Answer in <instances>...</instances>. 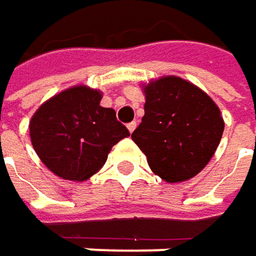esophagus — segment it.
I'll return each mask as SVG.
<instances>
[{
	"instance_id": "1",
	"label": "esophagus",
	"mask_w": 256,
	"mask_h": 256,
	"mask_svg": "<svg viewBox=\"0 0 256 256\" xmlns=\"http://www.w3.org/2000/svg\"><path fill=\"white\" fill-rule=\"evenodd\" d=\"M136 126H137V122H130V124L126 125V128H128L130 132H132V131L136 130Z\"/></svg>"
}]
</instances>
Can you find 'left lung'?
<instances>
[{
  "label": "left lung",
  "mask_w": 256,
  "mask_h": 256,
  "mask_svg": "<svg viewBox=\"0 0 256 256\" xmlns=\"http://www.w3.org/2000/svg\"><path fill=\"white\" fill-rule=\"evenodd\" d=\"M146 104L132 140L148 156L150 170L166 182H184L198 174L213 156L224 119L201 89L174 76L144 88Z\"/></svg>",
  "instance_id": "obj_1"
}]
</instances>
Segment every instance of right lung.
<instances>
[{
    "instance_id": "add662e5",
    "label": "right lung",
    "mask_w": 256,
    "mask_h": 256,
    "mask_svg": "<svg viewBox=\"0 0 256 256\" xmlns=\"http://www.w3.org/2000/svg\"><path fill=\"white\" fill-rule=\"evenodd\" d=\"M101 94L74 86L44 102L30 122L34 150L43 164L66 180H86L107 161L110 149L130 136Z\"/></svg>"
}]
</instances>
